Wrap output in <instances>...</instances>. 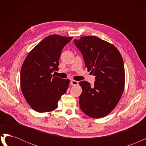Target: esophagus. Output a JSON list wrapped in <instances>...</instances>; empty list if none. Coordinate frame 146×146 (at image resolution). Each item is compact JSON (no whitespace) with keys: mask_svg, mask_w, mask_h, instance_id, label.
I'll return each mask as SVG.
<instances>
[{"mask_svg":"<svg viewBox=\"0 0 146 146\" xmlns=\"http://www.w3.org/2000/svg\"><path fill=\"white\" fill-rule=\"evenodd\" d=\"M70 85H71L72 86H76V85H78V82L76 80H72L71 81H70Z\"/></svg>","mask_w":146,"mask_h":146,"instance_id":"1","label":"esophagus"}]
</instances>
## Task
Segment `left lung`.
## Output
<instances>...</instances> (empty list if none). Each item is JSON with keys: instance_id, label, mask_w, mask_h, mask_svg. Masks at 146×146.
<instances>
[{"instance_id": "obj_1", "label": "left lung", "mask_w": 146, "mask_h": 146, "mask_svg": "<svg viewBox=\"0 0 146 146\" xmlns=\"http://www.w3.org/2000/svg\"><path fill=\"white\" fill-rule=\"evenodd\" d=\"M74 42L81 52L88 70L95 76L94 86L86 81L79 82L82 88L80 107L91 117H104L115 108L124 90L122 57L115 46L98 37L82 36Z\"/></svg>"}]
</instances>
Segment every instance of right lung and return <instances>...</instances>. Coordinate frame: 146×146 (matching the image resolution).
<instances>
[{"instance_id":"add662e5","label":"right lung","mask_w":146,"mask_h":146,"mask_svg":"<svg viewBox=\"0 0 146 146\" xmlns=\"http://www.w3.org/2000/svg\"><path fill=\"white\" fill-rule=\"evenodd\" d=\"M72 37L48 36L31 50L21 70V88L27 103L39 113L51 111L66 93L70 80L55 77L63 47Z\"/></svg>"}]
</instances>
